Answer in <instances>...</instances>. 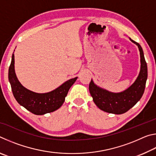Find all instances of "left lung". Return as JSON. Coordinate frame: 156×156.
I'll list each match as a JSON object with an SVG mask.
<instances>
[{"label":"left lung","mask_w":156,"mask_h":156,"mask_svg":"<svg viewBox=\"0 0 156 156\" xmlns=\"http://www.w3.org/2000/svg\"><path fill=\"white\" fill-rule=\"evenodd\" d=\"M130 40L138 45L140 54V72L134 83L120 93H112L100 88L92 80L89 83V91L94 103L100 109L105 112L114 114L125 113L140 100L144 94L147 79V65L141 46L131 38Z\"/></svg>","instance_id":"obj_1"}]
</instances>
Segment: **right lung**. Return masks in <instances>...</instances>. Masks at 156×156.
<instances>
[{
	"instance_id": "obj_1",
	"label": "right lung",
	"mask_w": 156,
	"mask_h": 156,
	"mask_svg": "<svg viewBox=\"0 0 156 156\" xmlns=\"http://www.w3.org/2000/svg\"><path fill=\"white\" fill-rule=\"evenodd\" d=\"M8 78L13 95L18 103L34 114L44 115L54 112L62 106L70 87L78 78L66 81L59 87L48 93H35L24 87L18 81L15 73L14 54H13Z\"/></svg>"
}]
</instances>
